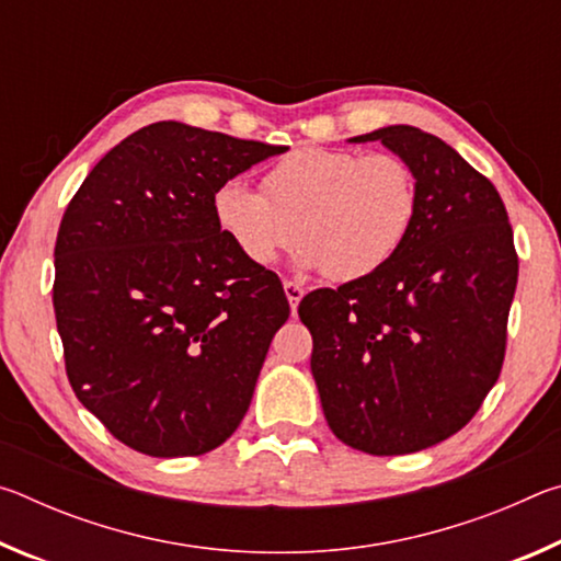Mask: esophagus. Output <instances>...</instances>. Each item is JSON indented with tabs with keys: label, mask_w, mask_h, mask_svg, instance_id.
I'll use <instances>...</instances> for the list:
<instances>
[{
	"label": "esophagus",
	"mask_w": 561,
	"mask_h": 561,
	"mask_svg": "<svg viewBox=\"0 0 561 561\" xmlns=\"http://www.w3.org/2000/svg\"><path fill=\"white\" fill-rule=\"evenodd\" d=\"M284 294H287L291 311H297L299 301H301V297H304V287H299L297 282H284Z\"/></svg>",
	"instance_id": "34e87169"
}]
</instances>
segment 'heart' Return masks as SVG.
<instances>
[{"label": "heart", "instance_id": "obj_1", "mask_svg": "<svg viewBox=\"0 0 561 561\" xmlns=\"http://www.w3.org/2000/svg\"><path fill=\"white\" fill-rule=\"evenodd\" d=\"M264 195L227 180L213 195L220 232L252 267H272L301 240V267L368 277L391 262L417 215V180L396 153L297 148L262 178Z\"/></svg>", "mask_w": 561, "mask_h": 561}]
</instances>
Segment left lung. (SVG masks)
I'll list each match as a JSON object with an SVG mask.
<instances>
[{"label": "left lung", "instance_id": "8db88e82", "mask_svg": "<svg viewBox=\"0 0 561 561\" xmlns=\"http://www.w3.org/2000/svg\"><path fill=\"white\" fill-rule=\"evenodd\" d=\"M351 140H381L413 168V230L383 270L307 294L299 317L329 428L405 455L465 428L495 386L519 262L495 185L438 136L388 126Z\"/></svg>", "mask_w": 561, "mask_h": 561}]
</instances>
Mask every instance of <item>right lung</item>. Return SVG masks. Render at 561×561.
Segmentation results:
<instances>
[{"label":"right lung","instance_id":"obj_1","mask_svg":"<svg viewBox=\"0 0 561 561\" xmlns=\"http://www.w3.org/2000/svg\"><path fill=\"white\" fill-rule=\"evenodd\" d=\"M284 146L178 121L130 133L61 217L54 311L66 376L113 438L153 458L237 431L289 301L220 232L213 195Z\"/></svg>","mask_w":561,"mask_h":561}]
</instances>
